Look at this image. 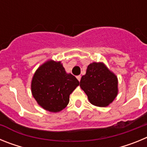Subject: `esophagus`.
<instances>
[{
  "instance_id": "esophagus-1",
  "label": "esophagus",
  "mask_w": 147,
  "mask_h": 147,
  "mask_svg": "<svg viewBox=\"0 0 147 147\" xmlns=\"http://www.w3.org/2000/svg\"><path fill=\"white\" fill-rule=\"evenodd\" d=\"M76 78H77V80H79V81H80V80H81V76H80V75H79V76H76Z\"/></svg>"
}]
</instances>
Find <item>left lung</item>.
Returning a JSON list of instances; mask_svg holds the SVG:
<instances>
[{"label":"left lung","mask_w":147,"mask_h":147,"mask_svg":"<svg viewBox=\"0 0 147 147\" xmlns=\"http://www.w3.org/2000/svg\"><path fill=\"white\" fill-rule=\"evenodd\" d=\"M80 87L90 102L98 107H107L118 94L117 77L103 63L93 62L88 66Z\"/></svg>","instance_id":"left-lung-1"}]
</instances>
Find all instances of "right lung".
<instances>
[{
  "label": "right lung",
  "mask_w": 147,
  "mask_h": 147,
  "mask_svg": "<svg viewBox=\"0 0 147 147\" xmlns=\"http://www.w3.org/2000/svg\"><path fill=\"white\" fill-rule=\"evenodd\" d=\"M80 85L72 74H67L60 62L48 61L35 72L32 93L37 103L50 112H59L69 102L70 94Z\"/></svg>",
  "instance_id": "right-lung-1"
}]
</instances>
